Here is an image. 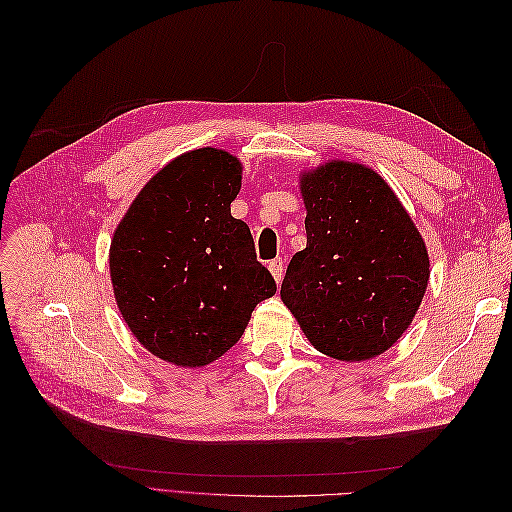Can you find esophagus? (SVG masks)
Here are the masks:
<instances>
[{
    "mask_svg": "<svg viewBox=\"0 0 512 512\" xmlns=\"http://www.w3.org/2000/svg\"><path fill=\"white\" fill-rule=\"evenodd\" d=\"M268 270H270V275H273V279L279 284L281 277H284V262H281V259H273V262L268 264Z\"/></svg>",
    "mask_w": 512,
    "mask_h": 512,
    "instance_id": "obj_1",
    "label": "esophagus"
}]
</instances>
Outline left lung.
Instances as JSON below:
<instances>
[{"mask_svg": "<svg viewBox=\"0 0 512 512\" xmlns=\"http://www.w3.org/2000/svg\"><path fill=\"white\" fill-rule=\"evenodd\" d=\"M299 189L308 244L290 259L281 301L319 352L369 361L416 317L431 275L427 246L374 169L330 160L303 171Z\"/></svg>", "mask_w": 512, "mask_h": 512, "instance_id": "left-lung-1", "label": "left lung"}]
</instances>
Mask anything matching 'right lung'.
I'll use <instances>...</instances> for the list:
<instances>
[{"label":"right lung","instance_id":"add662e5","mask_svg":"<svg viewBox=\"0 0 512 512\" xmlns=\"http://www.w3.org/2000/svg\"><path fill=\"white\" fill-rule=\"evenodd\" d=\"M242 162L200 147L167 162L134 198L110 246L127 328L154 356L204 367L242 339L259 301L277 292L246 222L231 215Z\"/></svg>","mask_w":512,"mask_h":512}]
</instances>
